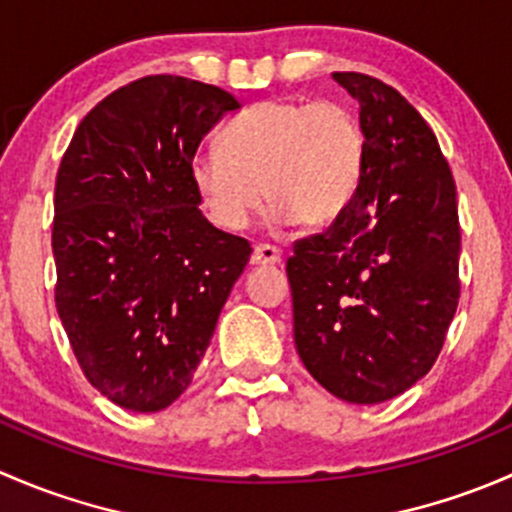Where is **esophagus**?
<instances>
[{"mask_svg":"<svg viewBox=\"0 0 512 512\" xmlns=\"http://www.w3.org/2000/svg\"><path fill=\"white\" fill-rule=\"evenodd\" d=\"M250 262L252 265H277V262H282V255L272 245H255Z\"/></svg>","mask_w":512,"mask_h":512,"instance_id":"esophagus-1","label":"esophagus"}]
</instances>
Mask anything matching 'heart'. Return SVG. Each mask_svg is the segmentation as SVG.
I'll return each mask as SVG.
<instances>
[{
	"label": "heart",
	"instance_id": "heart-1",
	"mask_svg": "<svg viewBox=\"0 0 512 512\" xmlns=\"http://www.w3.org/2000/svg\"><path fill=\"white\" fill-rule=\"evenodd\" d=\"M364 158V128L349 106L270 98L227 123L223 148L195 151L190 180L223 230L245 227L262 195L277 223L322 227L354 200Z\"/></svg>",
	"mask_w": 512,
	"mask_h": 512
}]
</instances>
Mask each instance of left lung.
Masks as SVG:
<instances>
[{"label":"left lung","instance_id":"8db88e82","mask_svg":"<svg viewBox=\"0 0 512 512\" xmlns=\"http://www.w3.org/2000/svg\"><path fill=\"white\" fill-rule=\"evenodd\" d=\"M359 101L361 183L327 230L287 260L294 344L349 404H381L431 371L461 297L456 183L436 136L394 86L337 71Z\"/></svg>","mask_w":512,"mask_h":512}]
</instances>
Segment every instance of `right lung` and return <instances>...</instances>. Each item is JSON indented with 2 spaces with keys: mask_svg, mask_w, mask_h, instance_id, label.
<instances>
[{
  "mask_svg": "<svg viewBox=\"0 0 512 512\" xmlns=\"http://www.w3.org/2000/svg\"><path fill=\"white\" fill-rule=\"evenodd\" d=\"M240 101L185 76L121 86L76 128L54 190L56 312L81 371L138 414L173 404L250 260L200 213L190 158Z\"/></svg>",
  "mask_w": 512,
  "mask_h": 512,
  "instance_id": "add662e5",
  "label": "right lung"
}]
</instances>
